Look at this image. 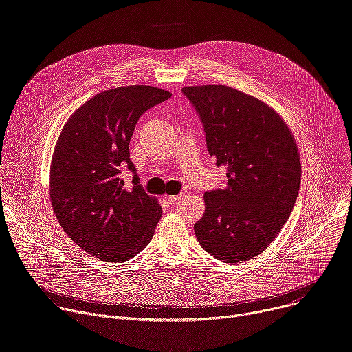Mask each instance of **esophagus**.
Here are the masks:
<instances>
[{"label":"esophagus","instance_id":"obj_1","mask_svg":"<svg viewBox=\"0 0 352 352\" xmlns=\"http://www.w3.org/2000/svg\"><path fill=\"white\" fill-rule=\"evenodd\" d=\"M185 197V195L184 193H179V195H170V196H167V199H168V202L170 204H177V202H179V200H182Z\"/></svg>","mask_w":352,"mask_h":352}]
</instances>
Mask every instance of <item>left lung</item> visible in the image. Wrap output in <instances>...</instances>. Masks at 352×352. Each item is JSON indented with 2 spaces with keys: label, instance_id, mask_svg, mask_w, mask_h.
<instances>
[{
  "label": "left lung",
  "instance_id": "left-lung-1",
  "mask_svg": "<svg viewBox=\"0 0 352 352\" xmlns=\"http://www.w3.org/2000/svg\"><path fill=\"white\" fill-rule=\"evenodd\" d=\"M204 122L210 156L227 167V186L206 192L195 234L226 263L256 258L287 223L300 185L295 138L262 100L226 85L186 86Z\"/></svg>",
  "mask_w": 352,
  "mask_h": 352
}]
</instances>
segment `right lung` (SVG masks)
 Returning <instances> with one entry per match:
<instances>
[{
  "instance_id": "obj_1",
  "label": "right lung",
  "mask_w": 352,
  "mask_h": 352,
  "mask_svg": "<svg viewBox=\"0 0 352 352\" xmlns=\"http://www.w3.org/2000/svg\"><path fill=\"white\" fill-rule=\"evenodd\" d=\"M171 93L132 85L93 96L65 122L50 166L54 214L87 254L104 262H125L150 242L163 214L157 197L133 177L126 188L121 173H135L129 142L140 116Z\"/></svg>"
}]
</instances>
